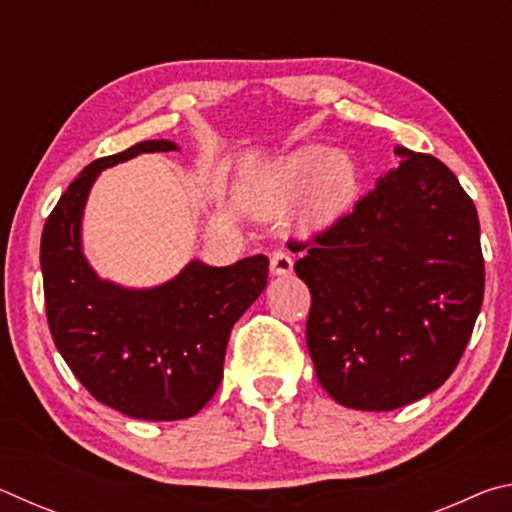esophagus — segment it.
Here are the masks:
<instances>
[{
	"label": "esophagus",
	"instance_id": "obj_1",
	"mask_svg": "<svg viewBox=\"0 0 512 512\" xmlns=\"http://www.w3.org/2000/svg\"><path fill=\"white\" fill-rule=\"evenodd\" d=\"M293 271V257L287 250H275L271 255V273L273 275H289Z\"/></svg>",
	"mask_w": 512,
	"mask_h": 512
}]
</instances>
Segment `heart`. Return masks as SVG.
Listing matches in <instances>:
<instances>
[{"label":"heart","mask_w":512,"mask_h":512,"mask_svg":"<svg viewBox=\"0 0 512 512\" xmlns=\"http://www.w3.org/2000/svg\"><path fill=\"white\" fill-rule=\"evenodd\" d=\"M359 173L345 153L302 144L264 164L244 183V201L259 216H273L296 201V219L307 230L334 223L352 205Z\"/></svg>","instance_id":"b5f03b06"}]
</instances>
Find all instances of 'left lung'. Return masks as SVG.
Listing matches in <instances>:
<instances>
[{
	"label": "left lung",
	"mask_w": 512,
	"mask_h": 512,
	"mask_svg": "<svg viewBox=\"0 0 512 512\" xmlns=\"http://www.w3.org/2000/svg\"><path fill=\"white\" fill-rule=\"evenodd\" d=\"M402 162L307 244V348L320 386L359 411H393L440 388L481 311L485 271L472 198L443 162Z\"/></svg>",
	"instance_id": "left-lung-1"
}]
</instances>
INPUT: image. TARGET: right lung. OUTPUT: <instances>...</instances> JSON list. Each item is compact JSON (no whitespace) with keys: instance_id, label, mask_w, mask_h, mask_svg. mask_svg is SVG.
I'll return each mask as SVG.
<instances>
[{"instance_id":"1","label":"right lung","mask_w":512,"mask_h":512,"mask_svg":"<svg viewBox=\"0 0 512 512\" xmlns=\"http://www.w3.org/2000/svg\"><path fill=\"white\" fill-rule=\"evenodd\" d=\"M149 140L94 160L67 187L42 230L47 323L60 357L94 400L128 418H192L223 379L230 329L266 289L268 259L232 266L189 262L153 289L101 280L81 246L85 201L99 173L140 153L176 151Z\"/></svg>"}]
</instances>
